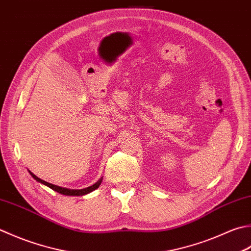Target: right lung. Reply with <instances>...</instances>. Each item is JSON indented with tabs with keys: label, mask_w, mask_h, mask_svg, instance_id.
Returning <instances> with one entry per match:
<instances>
[{
	"label": "right lung",
	"mask_w": 251,
	"mask_h": 251,
	"mask_svg": "<svg viewBox=\"0 0 251 251\" xmlns=\"http://www.w3.org/2000/svg\"><path fill=\"white\" fill-rule=\"evenodd\" d=\"M28 172H29V174L32 176V178L36 179L38 183H41L43 185H46V186H48V187H50L51 189H53L54 191H56V193L62 194V195H65V196H83V195L89 194V193H91V191L96 190L97 188H99V186L101 185L102 179H103V177H101L99 180L97 181V183L89 186V187H87V188H82V189H68V188L60 187V186H56V185H53V184L48 183V181L42 180L41 178L37 177V176L34 175V174H32L30 171H28Z\"/></svg>",
	"instance_id": "add662e5"
}]
</instances>
